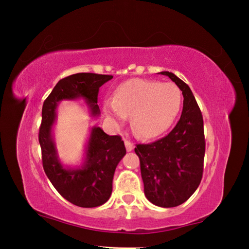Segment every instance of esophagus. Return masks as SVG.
Wrapping results in <instances>:
<instances>
[{
    "label": "esophagus",
    "instance_id": "esophagus-1",
    "mask_svg": "<svg viewBox=\"0 0 249 249\" xmlns=\"http://www.w3.org/2000/svg\"><path fill=\"white\" fill-rule=\"evenodd\" d=\"M124 143H125V147H126V151L127 152H131L134 150V144L131 143L129 140H124Z\"/></svg>",
    "mask_w": 249,
    "mask_h": 249
}]
</instances>
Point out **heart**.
<instances>
[{"mask_svg":"<svg viewBox=\"0 0 249 249\" xmlns=\"http://www.w3.org/2000/svg\"><path fill=\"white\" fill-rule=\"evenodd\" d=\"M182 106V93L174 83L131 79L114 89L104 112L120 124L129 116L130 127L141 138H155L172 125Z\"/></svg>","mask_w":249,"mask_h":249,"instance_id":"obj_1","label":"heart"}]
</instances>
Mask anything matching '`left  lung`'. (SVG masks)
I'll use <instances>...</instances> for the list:
<instances>
[{"mask_svg":"<svg viewBox=\"0 0 249 249\" xmlns=\"http://www.w3.org/2000/svg\"><path fill=\"white\" fill-rule=\"evenodd\" d=\"M183 94V111L170 133L149 144H137L144 195L161 208H173L188 200L202 178L205 140L203 119L192 89L169 71H160Z\"/></svg>","mask_w":249,"mask_h":249,"instance_id":"obj_1","label":"left lung"}]
</instances>
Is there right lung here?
Wrapping results in <instances>:
<instances>
[{
    "label": "right lung",
    "instance_id": "add662e5",
    "mask_svg": "<svg viewBox=\"0 0 249 249\" xmlns=\"http://www.w3.org/2000/svg\"><path fill=\"white\" fill-rule=\"evenodd\" d=\"M112 78L91 72L68 76L56 83L43 105L38 139L44 170L62 197L81 208H96L109 200L115 168L126 154V149L120 136H109L98 126H93L83 162L77 167L64 166L53 136L56 109L63 100L83 99L93 118H98L99 88Z\"/></svg>",
    "mask_w": 249,
    "mask_h": 249
}]
</instances>
